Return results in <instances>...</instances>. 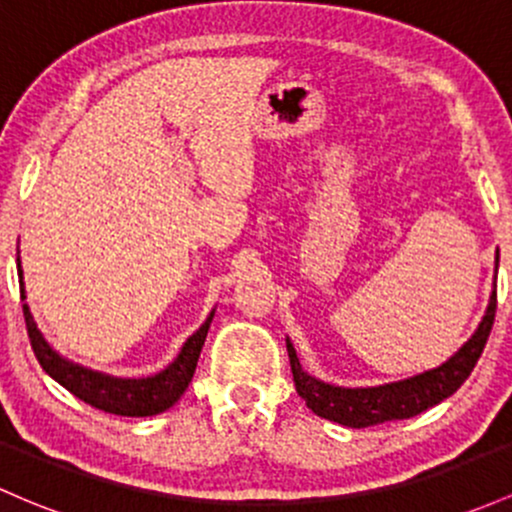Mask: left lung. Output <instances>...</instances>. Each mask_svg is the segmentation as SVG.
Returning a JSON list of instances; mask_svg holds the SVG:
<instances>
[{
    "label": "left lung",
    "instance_id": "left-lung-1",
    "mask_svg": "<svg viewBox=\"0 0 512 512\" xmlns=\"http://www.w3.org/2000/svg\"><path fill=\"white\" fill-rule=\"evenodd\" d=\"M493 318H496V279H493V291L488 296V306L479 328L447 362L423 374L408 376V379L379 386H357V389L328 384V381H320L316 376L303 372L294 342L286 338V352H289L296 391L313 413L325 420H333V423L347 425V428H372V425L386 423V420L413 418V415L428 411V408L452 396L464 384L466 376L474 372L476 362L486 347L488 333H491Z\"/></svg>",
    "mask_w": 512,
    "mask_h": 512
}]
</instances>
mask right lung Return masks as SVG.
<instances>
[{"mask_svg":"<svg viewBox=\"0 0 512 512\" xmlns=\"http://www.w3.org/2000/svg\"><path fill=\"white\" fill-rule=\"evenodd\" d=\"M16 267H19L21 301H24V318L28 338H31V347L33 352H36L41 367L46 369V374L53 376L60 386H65V389L75 393L80 401L99 408V411L128 415V418H148V415H157L167 411V408H172L174 403L182 398V393L187 391L189 381H192L194 376L196 362H199L201 347H204L206 335H209L216 308L206 316L201 328L196 330L194 335H189L187 342L182 345V350H179V355L174 357L162 372H157L153 376H138V379H131V376H114L72 362V359L63 357L53 345H50L26 303L21 255H16Z\"/></svg>","mask_w":512,"mask_h":512,"instance_id":"add662e5","label":"right lung"}]
</instances>
